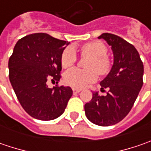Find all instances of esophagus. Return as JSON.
<instances>
[{
    "instance_id": "esophagus-1",
    "label": "esophagus",
    "mask_w": 151,
    "mask_h": 151,
    "mask_svg": "<svg viewBox=\"0 0 151 151\" xmlns=\"http://www.w3.org/2000/svg\"><path fill=\"white\" fill-rule=\"evenodd\" d=\"M79 92H81V90H79V89H73V93L74 94H77Z\"/></svg>"
}]
</instances>
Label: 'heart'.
<instances>
[{"mask_svg":"<svg viewBox=\"0 0 151 151\" xmlns=\"http://www.w3.org/2000/svg\"><path fill=\"white\" fill-rule=\"evenodd\" d=\"M82 55L91 57L87 64V70L72 68L65 73L64 81L67 85L75 88H84L89 84L95 82L98 74H107L111 67V63L106 55L107 46L100 41H94L84 44L81 48ZM77 60L75 49L69 46L65 48L61 55V65L67 68L73 65Z\"/></svg>","mask_w":151,"mask_h":151,"instance_id":"b5f03b06","label":"heart"}]
</instances>
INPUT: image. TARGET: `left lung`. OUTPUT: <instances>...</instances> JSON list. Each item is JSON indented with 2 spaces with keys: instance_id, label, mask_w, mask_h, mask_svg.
I'll list each match as a JSON object with an SVG mask.
<instances>
[{
  "instance_id": "left-lung-1",
  "label": "left lung",
  "mask_w": 151,
  "mask_h": 151,
  "mask_svg": "<svg viewBox=\"0 0 151 151\" xmlns=\"http://www.w3.org/2000/svg\"><path fill=\"white\" fill-rule=\"evenodd\" d=\"M113 53L110 72L100 82L101 89L109 88L106 96L92 93L85 104L86 118L94 124L110 126L118 124L129 113L143 86L144 65L134 45L112 33H102Z\"/></svg>"
}]
</instances>
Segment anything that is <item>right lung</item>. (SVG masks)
I'll use <instances>...</instances> for the list:
<instances>
[{
    "label": "right lung",
    "instance_id": "1",
    "mask_svg": "<svg viewBox=\"0 0 151 151\" xmlns=\"http://www.w3.org/2000/svg\"><path fill=\"white\" fill-rule=\"evenodd\" d=\"M66 41L47 33H32L17 41L8 62L9 79L23 109L39 120H53L65 112L72 96L70 86L49 88L48 79L60 81L61 55Z\"/></svg>",
    "mask_w": 151,
    "mask_h": 151
}]
</instances>
